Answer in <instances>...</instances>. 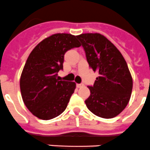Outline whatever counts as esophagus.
I'll return each mask as SVG.
<instances>
[{
    "mask_svg": "<svg viewBox=\"0 0 150 150\" xmlns=\"http://www.w3.org/2000/svg\"><path fill=\"white\" fill-rule=\"evenodd\" d=\"M76 86H77V88H81V87L84 86V85L83 84H77Z\"/></svg>",
    "mask_w": 150,
    "mask_h": 150,
    "instance_id": "34e87169",
    "label": "esophagus"
}]
</instances>
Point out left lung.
Returning a JSON list of instances; mask_svg holds the SVG:
<instances>
[{
  "instance_id": "obj_1",
  "label": "left lung",
  "mask_w": 150,
  "mask_h": 150,
  "mask_svg": "<svg viewBox=\"0 0 150 150\" xmlns=\"http://www.w3.org/2000/svg\"><path fill=\"white\" fill-rule=\"evenodd\" d=\"M83 46L87 61L99 76L85 100L91 112L102 118H113L127 107L131 96L133 79L120 52L100 33H83L76 36Z\"/></svg>"
}]
</instances>
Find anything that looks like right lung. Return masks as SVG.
Instances as JSON below:
<instances>
[{
	"label": "right lung",
	"mask_w": 150,
	"mask_h": 150,
	"mask_svg": "<svg viewBox=\"0 0 150 150\" xmlns=\"http://www.w3.org/2000/svg\"><path fill=\"white\" fill-rule=\"evenodd\" d=\"M79 46L75 36L56 33L44 39L30 52L20 87L25 105L36 117L50 120L65 110L76 84L59 81L57 73L63 69L65 52Z\"/></svg>",
	"instance_id": "add662e5"
}]
</instances>
